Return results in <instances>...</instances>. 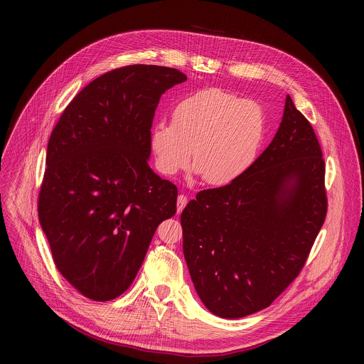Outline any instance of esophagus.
Masks as SVG:
<instances>
[{
	"mask_svg": "<svg viewBox=\"0 0 364 364\" xmlns=\"http://www.w3.org/2000/svg\"><path fill=\"white\" fill-rule=\"evenodd\" d=\"M186 204H187V196L180 194V196L177 197V213H181V212H183Z\"/></svg>",
	"mask_w": 364,
	"mask_h": 364,
	"instance_id": "1",
	"label": "esophagus"
}]
</instances>
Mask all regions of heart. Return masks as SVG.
Returning <instances> with one entry per match:
<instances>
[{"instance_id":"b5f03b06","label":"heart","mask_w":364,"mask_h":364,"mask_svg":"<svg viewBox=\"0 0 364 364\" xmlns=\"http://www.w3.org/2000/svg\"><path fill=\"white\" fill-rule=\"evenodd\" d=\"M267 117L259 103L219 87L203 89L181 99L173 124L155 122L149 148L157 170L174 176L193 167L212 186H226L245 176L261 152Z\"/></svg>"}]
</instances>
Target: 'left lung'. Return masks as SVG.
Returning a JSON list of instances; mask_svg holds the SVG:
<instances>
[{
  "mask_svg": "<svg viewBox=\"0 0 364 364\" xmlns=\"http://www.w3.org/2000/svg\"><path fill=\"white\" fill-rule=\"evenodd\" d=\"M317 135L287 96L278 132L239 180L198 191L181 213L194 288L213 314L269 306L299 275L327 216Z\"/></svg>",
  "mask_w": 364,
  "mask_h": 364,
  "instance_id": "left-lung-1",
  "label": "left lung"
}]
</instances>
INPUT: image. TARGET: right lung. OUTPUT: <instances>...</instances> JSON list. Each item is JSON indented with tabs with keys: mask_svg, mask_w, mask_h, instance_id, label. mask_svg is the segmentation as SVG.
<instances>
[{
	"mask_svg": "<svg viewBox=\"0 0 364 364\" xmlns=\"http://www.w3.org/2000/svg\"><path fill=\"white\" fill-rule=\"evenodd\" d=\"M177 69L129 65L102 75L66 107L47 144L38 220L56 268L80 294L109 301L135 279L177 187L149 166L161 95Z\"/></svg>",
	"mask_w": 364,
	"mask_h": 364,
	"instance_id": "right-lung-1",
	"label": "right lung"
}]
</instances>
